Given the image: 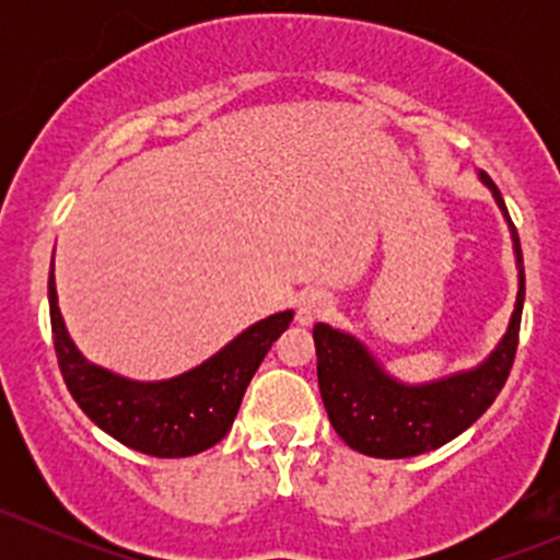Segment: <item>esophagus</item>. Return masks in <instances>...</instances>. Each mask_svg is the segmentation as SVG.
<instances>
[{"label": "esophagus", "instance_id": "obj_1", "mask_svg": "<svg viewBox=\"0 0 560 560\" xmlns=\"http://www.w3.org/2000/svg\"><path fill=\"white\" fill-rule=\"evenodd\" d=\"M332 312V298L322 290H308L303 292L301 301H298V322L301 325H314L316 319L327 316Z\"/></svg>", "mask_w": 560, "mask_h": 560}]
</instances>
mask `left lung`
Here are the masks:
<instances>
[{
    "instance_id": "1",
    "label": "left lung",
    "mask_w": 560,
    "mask_h": 560,
    "mask_svg": "<svg viewBox=\"0 0 560 560\" xmlns=\"http://www.w3.org/2000/svg\"><path fill=\"white\" fill-rule=\"evenodd\" d=\"M479 175L510 222L517 257L515 312L504 338L485 363L428 385H404L371 358L358 338L325 322L314 325L322 404L338 436L358 453L371 457H411L439 450L474 425L506 385L521 338L525 301L523 252L499 186L485 173Z\"/></svg>"
}]
</instances>
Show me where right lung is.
<instances>
[{
  "instance_id": "right-lung-1",
  "label": "right lung",
  "mask_w": 560,
  "mask_h": 560,
  "mask_svg": "<svg viewBox=\"0 0 560 560\" xmlns=\"http://www.w3.org/2000/svg\"><path fill=\"white\" fill-rule=\"evenodd\" d=\"M48 306L56 360L75 404L107 436L154 457H189L222 442L254 371L292 322V312L273 314L246 327L222 352L186 374L165 382H132L78 352L56 303L54 270L48 276Z\"/></svg>"
}]
</instances>
